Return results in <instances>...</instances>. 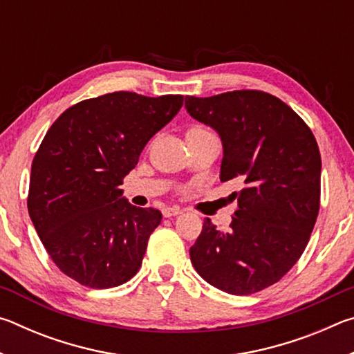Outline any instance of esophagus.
<instances>
[{"label":"esophagus","mask_w":354,"mask_h":354,"mask_svg":"<svg viewBox=\"0 0 354 354\" xmlns=\"http://www.w3.org/2000/svg\"><path fill=\"white\" fill-rule=\"evenodd\" d=\"M181 214V209L173 206V207H164L162 209V215L165 218H170V217H175V215H179Z\"/></svg>","instance_id":"1"}]
</instances>
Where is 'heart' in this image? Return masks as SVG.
Instances as JSON below:
<instances>
[{
	"label": "heart",
	"instance_id": "heart-1",
	"mask_svg": "<svg viewBox=\"0 0 354 354\" xmlns=\"http://www.w3.org/2000/svg\"><path fill=\"white\" fill-rule=\"evenodd\" d=\"M206 129H203V128H198V127H195V128H190L187 133H185V136H190V134H198V133H205Z\"/></svg>",
	"mask_w": 354,
	"mask_h": 354
}]
</instances>
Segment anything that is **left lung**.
I'll return each instance as SVG.
<instances>
[{
	"mask_svg": "<svg viewBox=\"0 0 354 354\" xmlns=\"http://www.w3.org/2000/svg\"><path fill=\"white\" fill-rule=\"evenodd\" d=\"M185 109L220 136V181L242 185L231 230L206 218L190 261L220 290L256 293L278 283L309 242L320 209L319 145L297 112L261 91L185 97Z\"/></svg>",
	"mask_w": 354,
	"mask_h": 354,
	"instance_id": "1",
	"label": "left lung"
}]
</instances>
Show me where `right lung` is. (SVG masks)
Returning a JSON list of instances; mask_svg holds the SVG:
<instances>
[{
    "instance_id": "1",
    "label": "right lung",
    "mask_w": 354,
    "mask_h": 354,
    "mask_svg": "<svg viewBox=\"0 0 354 354\" xmlns=\"http://www.w3.org/2000/svg\"><path fill=\"white\" fill-rule=\"evenodd\" d=\"M183 101L106 93L68 107L48 129L32 160L28 211L48 254L71 279L109 289L139 272L162 214L129 205L120 185Z\"/></svg>"
}]
</instances>
